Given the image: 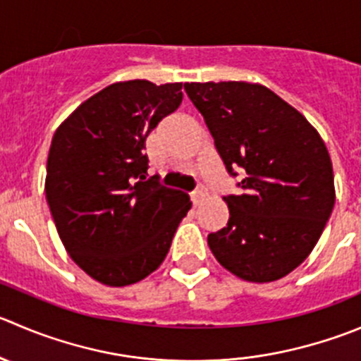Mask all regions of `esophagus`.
Wrapping results in <instances>:
<instances>
[{
	"label": "esophagus",
	"instance_id": "obj_1",
	"mask_svg": "<svg viewBox=\"0 0 361 361\" xmlns=\"http://www.w3.org/2000/svg\"><path fill=\"white\" fill-rule=\"evenodd\" d=\"M204 197H206V190H204V188H202V187L195 188V190L190 194L192 202H194L195 206H197L199 202H202V199H204Z\"/></svg>",
	"mask_w": 361,
	"mask_h": 361
}]
</instances>
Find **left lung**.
I'll return each instance as SVG.
<instances>
[{
  "instance_id": "1",
  "label": "left lung",
  "mask_w": 361,
  "mask_h": 361,
  "mask_svg": "<svg viewBox=\"0 0 361 361\" xmlns=\"http://www.w3.org/2000/svg\"><path fill=\"white\" fill-rule=\"evenodd\" d=\"M240 195L229 220L208 234L216 261L247 282H274L302 264L335 204L334 167L319 132L257 82H185Z\"/></svg>"
}]
</instances>
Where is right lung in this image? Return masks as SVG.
I'll return each mask as SVG.
<instances>
[{"instance_id":"right-lung-1","label":"right lung","mask_w":361,"mask_h":361,"mask_svg":"<svg viewBox=\"0 0 361 361\" xmlns=\"http://www.w3.org/2000/svg\"><path fill=\"white\" fill-rule=\"evenodd\" d=\"M181 100V82H114L54 132L45 197L70 257L100 284L123 288L153 274L190 209L187 194L146 176L142 153Z\"/></svg>"}]
</instances>
